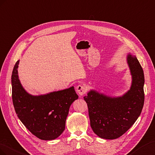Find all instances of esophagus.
<instances>
[{
    "label": "esophagus",
    "mask_w": 155,
    "mask_h": 155,
    "mask_svg": "<svg viewBox=\"0 0 155 155\" xmlns=\"http://www.w3.org/2000/svg\"><path fill=\"white\" fill-rule=\"evenodd\" d=\"M86 91H87V89L84 86L78 85L77 87V91L80 95H84L86 93Z\"/></svg>",
    "instance_id": "1"
}]
</instances>
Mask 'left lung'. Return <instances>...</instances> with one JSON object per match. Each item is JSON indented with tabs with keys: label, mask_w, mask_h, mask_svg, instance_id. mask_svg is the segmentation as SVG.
<instances>
[{
	"label": "left lung",
	"mask_w": 155,
	"mask_h": 155,
	"mask_svg": "<svg viewBox=\"0 0 155 155\" xmlns=\"http://www.w3.org/2000/svg\"><path fill=\"white\" fill-rule=\"evenodd\" d=\"M132 75L130 90L121 97H111L95 90L84 97L87 104L91 129L101 138H119L133 125L144 104V74L135 56H127Z\"/></svg>",
	"instance_id": "1"
}]
</instances>
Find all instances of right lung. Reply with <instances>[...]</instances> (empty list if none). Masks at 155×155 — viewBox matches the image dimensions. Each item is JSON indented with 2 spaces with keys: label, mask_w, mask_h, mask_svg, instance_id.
I'll list each match as a JSON object with an SVG mask.
<instances>
[{
  "label": "right lung",
  "mask_w": 155,
  "mask_h": 155,
  "mask_svg": "<svg viewBox=\"0 0 155 155\" xmlns=\"http://www.w3.org/2000/svg\"><path fill=\"white\" fill-rule=\"evenodd\" d=\"M19 62L15 63L12 74V101L17 116L37 138L54 140L65 130L70 106L78 96L73 86L46 95H30L19 80Z\"/></svg>",
  "instance_id": "obj_1"
}]
</instances>
